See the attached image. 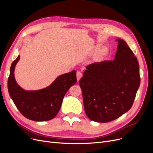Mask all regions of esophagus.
I'll return each instance as SVG.
<instances>
[{"label":"esophagus","instance_id":"1","mask_svg":"<svg viewBox=\"0 0 153 153\" xmlns=\"http://www.w3.org/2000/svg\"><path fill=\"white\" fill-rule=\"evenodd\" d=\"M82 76V74L80 71H77L76 72V78H77V81L78 82L80 80V78Z\"/></svg>","mask_w":153,"mask_h":153}]
</instances>
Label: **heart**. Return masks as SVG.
Returning <instances> with one entry per match:
<instances>
[{
    "label": "heart",
    "mask_w": 153,
    "mask_h": 153,
    "mask_svg": "<svg viewBox=\"0 0 153 153\" xmlns=\"http://www.w3.org/2000/svg\"><path fill=\"white\" fill-rule=\"evenodd\" d=\"M106 53H107V50L106 49H103L100 51V52L98 53V57L101 58V57H103L104 55H105Z\"/></svg>",
    "instance_id": "heart-1"
}]
</instances>
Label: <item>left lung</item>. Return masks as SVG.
Masks as SVG:
<instances>
[{"mask_svg": "<svg viewBox=\"0 0 153 153\" xmlns=\"http://www.w3.org/2000/svg\"><path fill=\"white\" fill-rule=\"evenodd\" d=\"M113 61L86 67L79 84L87 116L98 123L117 119L131 108L140 78L137 59L122 39Z\"/></svg>", "mask_w": 153, "mask_h": 153, "instance_id": "left-lung-1", "label": "left lung"}]
</instances>
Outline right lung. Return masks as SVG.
I'll return each instance as SVG.
<instances>
[{
	"mask_svg": "<svg viewBox=\"0 0 153 153\" xmlns=\"http://www.w3.org/2000/svg\"><path fill=\"white\" fill-rule=\"evenodd\" d=\"M19 60L20 55H18L10 68L7 89L11 98L18 110L26 118L35 121H47L52 119L61 108L67 91L76 84V71L59 76L52 84L42 89L25 91L18 85L14 75L16 64Z\"/></svg>",
	"mask_w": 153,
	"mask_h": 153,
	"instance_id": "right-lung-1",
	"label": "right lung"
}]
</instances>
